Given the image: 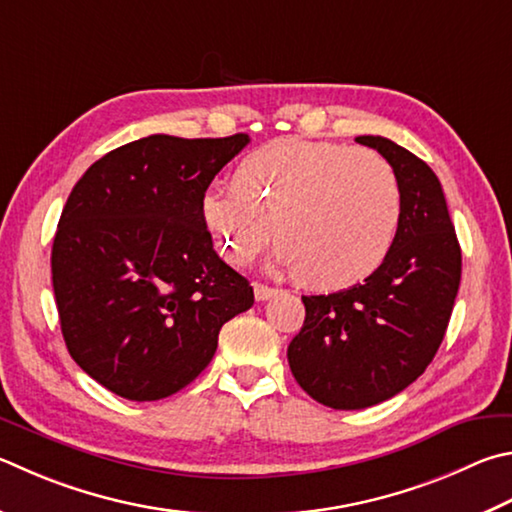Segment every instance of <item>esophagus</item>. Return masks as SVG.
Here are the masks:
<instances>
[{
    "label": "esophagus",
    "instance_id": "obj_1",
    "mask_svg": "<svg viewBox=\"0 0 512 512\" xmlns=\"http://www.w3.org/2000/svg\"><path fill=\"white\" fill-rule=\"evenodd\" d=\"M253 291H255L257 302H266V300H271V297L277 295V288H271L266 284H253Z\"/></svg>",
    "mask_w": 512,
    "mask_h": 512
}]
</instances>
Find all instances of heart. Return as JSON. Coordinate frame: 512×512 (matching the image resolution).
Masks as SVG:
<instances>
[{
    "instance_id": "b5f03b06",
    "label": "heart",
    "mask_w": 512,
    "mask_h": 512,
    "mask_svg": "<svg viewBox=\"0 0 512 512\" xmlns=\"http://www.w3.org/2000/svg\"><path fill=\"white\" fill-rule=\"evenodd\" d=\"M201 217L230 264H248L275 232L277 266L336 291L385 262L401 224V188L376 152L282 138L248 154L232 188L203 194Z\"/></svg>"
}]
</instances>
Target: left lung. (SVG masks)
<instances>
[{
  "instance_id": "1",
  "label": "left lung",
  "mask_w": 512,
  "mask_h": 512,
  "mask_svg": "<svg viewBox=\"0 0 512 512\" xmlns=\"http://www.w3.org/2000/svg\"><path fill=\"white\" fill-rule=\"evenodd\" d=\"M392 165L401 224L385 262L365 282L302 295L306 318L288 365L313 401L365 410L423 374L448 329L461 282V248L430 165L383 136H358Z\"/></svg>"
}]
</instances>
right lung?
Wrapping results in <instances>:
<instances>
[{"label":"right lung","mask_w":512,"mask_h":512,"mask_svg":"<svg viewBox=\"0 0 512 512\" xmlns=\"http://www.w3.org/2000/svg\"><path fill=\"white\" fill-rule=\"evenodd\" d=\"M248 143L154 134L102 156L71 190L51 250L55 304L71 358L109 392L176 394L253 306L201 217L208 185Z\"/></svg>","instance_id":"right-lung-1"}]
</instances>
